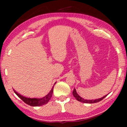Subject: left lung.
<instances>
[{
	"label": "left lung",
	"instance_id": "left-lung-1",
	"mask_svg": "<svg viewBox=\"0 0 127 127\" xmlns=\"http://www.w3.org/2000/svg\"><path fill=\"white\" fill-rule=\"evenodd\" d=\"M73 96L74 98H75L76 99H77L78 101L79 102H83V103H96V102H100V100H102L103 99V98H105L106 96H107L106 95H105V96H104L102 97L101 98H99V99H91V100H88V99H85L81 98L80 96H79V95L77 94V92L76 91V89L75 88H74L73 90Z\"/></svg>",
	"mask_w": 127,
	"mask_h": 127
}]
</instances>
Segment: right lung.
Returning <instances> with one entry per match:
<instances>
[{
	"label": "right lung",
	"mask_w": 127,
	"mask_h": 127,
	"mask_svg": "<svg viewBox=\"0 0 127 127\" xmlns=\"http://www.w3.org/2000/svg\"><path fill=\"white\" fill-rule=\"evenodd\" d=\"M53 88L54 87L52 88L51 91H50V93H48L47 95H46V96L44 97H43V98H27V97L24 96H22V95H20V94L17 93L15 90H14V91L15 94H16L19 98H21V99L23 100L25 103L31 106H40L46 105V104L48 103V102L49 101V100L51 98L52 95H53Z\"/></svg>",
	"instance_id": "add662e5"
}]
</instances>
